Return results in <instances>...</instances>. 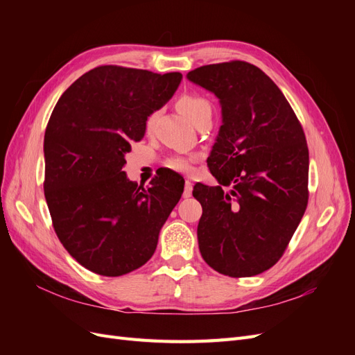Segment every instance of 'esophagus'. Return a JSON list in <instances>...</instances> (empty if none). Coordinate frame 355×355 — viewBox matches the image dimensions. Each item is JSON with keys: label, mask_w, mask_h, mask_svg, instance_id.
I'll return each instance as SVG.
<instances>
[{"label": "esophagus", "mask_w": 355, "mask_h": 355, "mask_svg": "<svg viewBox=\"0 0 355 355\" xmlns=\"http://www.w3.org/2000/svg\"><path fill=\"white\" fill-rule=\"evenodd\" d=\"M192 196V182L185 180V188H184V197L189 198Z\"/></svg>", "instance_id": "obj_1"}]
</instances>
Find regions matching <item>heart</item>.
Here are the masks:
<instances>
[{"label":"heart","mask_w":355,"mask_h":355,"mask_svg":"<svg viewBox=\"0 0 355 355\" xmlns=\"http://www.w3.org/2000/svg\"><path fill=\"white\" fill-rule=\"evenodd\" d=\"M178 108L188 118V120H191L194 124H197L204 115L211 114L210 102L197 94L182 96V98L178 101ZM154 121H155V114H151L146 120L148 128L154 124ZM192 161H194L192 158L176 157V158L168 159L167 166L176 171H182V173H189V171H192Z\"/></svg>","instance_id":"heart-1"}]
</instances>
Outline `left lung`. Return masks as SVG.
Segmentation results:
<instances>
[{
  "label": "left lung",
  "instance_id": "left-lung-1",
  "mask_svg": "<svg viewBox=\"0 0 355 355\" xmlns=\"http://www.w3.org/2000/svg\"><path fill=\"white\" fill-rule=\"evenodd\" d=\"M187 77L216 94L222 106L207 159L220 185L197 184L192 191L202 207L201 256L223 275H257L280 261L306 210L304 128L277 84L252 63L204 65Z\"/></svg>",
  "mask_w": 355,
  "mask_h": 355
}]
</instances>
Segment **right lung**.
Listing matches in <instances>:
<instances>
[{
  "label": "right lung",
  "mask_w": 355,
  "mask_h": 355,
  "mask_svg": "<svg viewBox=\"0 0 355 355\" xmlns=\"http://www.w3.org/2000/svg\"><path fill=\"white\" fill-rule=\"evenodd\" d=\"M180 72L98 67L73 81L53 110L44 135V196L53 228L89 271L120 277L154 254L161 227L185 180L161 171L146 189L123 167L146 120L175 94Z\"/></svg>",
  "instance_id": "right-lung-1"
}]
</instances>
